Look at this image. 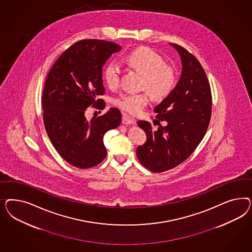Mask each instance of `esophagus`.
I'll list each match as a JSON object with an SVG mask.
<instances>
[{
  "instance_id": "obj_1",
  "label": "esophagus",
  "mask_w": 252,
  "mask_h": 252,
  "mask_svg": "<svg viewBox=\"0 0 252 252\" xmlns=\"http://www.w3.org/2000/svg\"><path fill=\"white\" fill-rule=\"evenodd\" d=\"M122 123L124 125H131V124L135 123V120L133 118H131L128 115L124 114L122 117Z\"/></svg>"
}]
</instances>
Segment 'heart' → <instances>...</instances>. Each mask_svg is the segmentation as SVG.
Wrapping results in <instances>:
<instances>
[{"label": "heart", "instance_id": "obj_1", "mask_svg": "<svg viewBox=\"0 0 252 252\" xmlns=\"http://www.w3.org/2000/svg\"><path fill=\"white\" fill-rule=\"evenodd\" d=\"M125 62L131 68L142 74L141 86L147 89L154 99H161L173 92L176 84L175 69L166 65L163 58L148 47H141L132 51L125 57ZM121 70L115 62L107 64L104 70V81L111 89L119 85ZM150 100L148 92L140 93H122L114 99V104L126 113L140 115Z\"/></svg>", "mask_w": 252, "mask_h": 252}]
</instances>
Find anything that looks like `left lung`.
Returning <instances> with one entry per match:
<instances>
[{"label": "left lung", "mask_w": 252, "mask_h": 252, "mask_svg": "<svg viewBox=\"0 0 252 252\" xmlns=\"http://www.w3.org/2000/svg\"><path fill=\"white\" fill-rule=\"evenodd\" d=\"M170 45L181 58L182 71L173 92L154 108L156 118L166 125L153 129L151 123L137 122L147 136L145 143L137 147V159L154 173L173 169L190 156L204 137L212 115L211 88L204 69L183 47Z\"/></svg>", "instance_id": "8db88e82"}]
</instances>
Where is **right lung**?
<instances>
[{"label": "right lung", "mask_w": 252, "mask_h": 252, "mask_svg": "<svg viewBox=\"0 0 252 252\" xmlns=\"http://www.w3.org/2000/svg\"><path fill=\"white\" fill-rule=\"evenodd\" d=\"M121 46L100 39L77 41L54 63L46 78L42 108L46 132L57 153L73 166L93 167L106 157L103 136L119 126L121 113L110 108L88 121L87 108L103 109L102 67Z\"/></svg>", "instance_id": "1"}]
</instances>
